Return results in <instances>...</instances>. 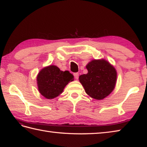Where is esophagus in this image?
Listing matches in <instances>:
<instances>
[{
    "instance_id": "1",
    "label": "esophagus",
    "mask_w": 147,
    "mask_h": 147,
    "mask_svg": "<svg viewBox=\"0 0 147 147\" xmlns=\"http://www.w3.org/2000/svg\"><path fill=\"white\" fill-rule=\"evenodd\" d=\"M78 76H79V74H78V73H74V78H75L76 79L78 80Z\"/></svg>"
}]
</instances>
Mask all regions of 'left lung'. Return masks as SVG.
<instances>
[{
	"label": "left lung",
	"instance_id": "obj_1",
	"mask_svg": "<svg viewBox=\"0 0 147 147\" xmlns=\"http://www.w3.org/2000/svg\"><path fill=\"white\" fill-rule=\"evenodd\" d=\"M88 73L79 76L80 82L91 98L102 100L115 88L117 71L105 59H93L86 65Z\"/></svg>",
	"mask_w": 147,
	"mask_h": 147
}]
</instances>
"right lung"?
<instances>
[{
    "instance_id": "obj_1",
    "label": "right lung",
    "mask_w": 147,
    "mask_h": 147,
    "mask_svg": "<svg viewBox=\"0 0 147 147\" xmlns=\"http://www.w3.org/2000/svg\"><path fill=\"white\" fill-rule=\"evenodd\" d=\"M73 80L74 76L69 71H62L56 65L44 67L37 76L39 93L47 99L57 97L69 82Z\"/></svg>"
}]
</instances>
